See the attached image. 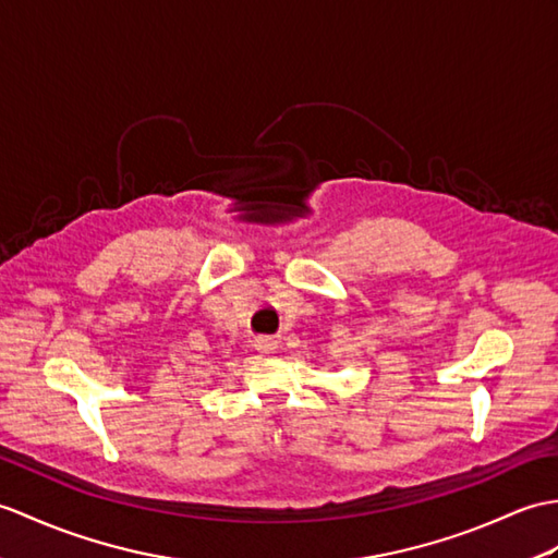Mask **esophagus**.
<instances>
[{
    "label": "esophagus",
    "mask_w": 558,
    "mask_h": 558,
    "mask_svg": "<svg viewBox=\"0 0 558 558\" xmlns=\"http://www.w3.org/2000/svg\"><path fill=\"white\" fill-rule=\"evenodd\" d=\"M256 349L262 354H274L276 349H278V342L276 340H268V338H262V340H256Z\"/></svg>",
    "instance_id": "34e87169"
}]
</instances>
